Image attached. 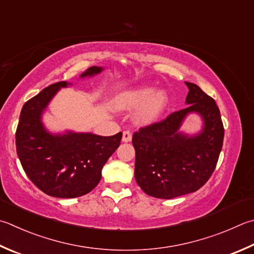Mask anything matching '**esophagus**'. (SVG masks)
<instances>
[{
    "mask_svg": "<svg viewBox=\"0 0 254 254\" xmlns=\"http://www.w3.org/2000/svg\"><path fill=\"white\" fill-rule=\"evenodd\" d=\"M131 138H132V135L129 130H125L123 132V141L124 142H129L131 140Z\"/></svg>",
    "mask_w": 254,
    "mask_h": 254,
    "instance_id": "1",
    "label": "esophagus"
}]
</instances>
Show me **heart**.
<instances>
[{
	"label": "heart",
	"mask_w": 254,
	"mask_h": 254,
	"mask_svg": "<svg viewBox=\"0 0 254 254\" xmlns=\"http://www.w3.org/2000/svg\"><path fill=\"white\" fill-rule=\"evenodd\" d=\"M167 102L168 97L165 92H156L152 86H141L119 94L115 99V106L119 111H132L140 106L136 114V121L141 125H149L159 118Z\"/></svg>",
	"instance_id": "1"
}]
</instances>
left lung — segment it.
Wrapping results in <instances>:
<instances>
[{
	"label": "left lung",
	"mask_w": 254,
	"mask_h": 254,
	"mask_svg": "<svg viewBox=\"0 0 254 254\" xmlns=\"http://www.w3.org/2000/svg\"><path fill=\"white\" fill-rule=\"evenodd\" d=\"M186 85L188 106L132 136L135 178L151 197L172 199L197 191L211 177L221 151L224 129L216 102L195 84ZM191 112L200 115L204 127L197 135L189 136L179 129Z\"/></svg>",
	"instance_id": "left-lung-1"
}]
</instances>
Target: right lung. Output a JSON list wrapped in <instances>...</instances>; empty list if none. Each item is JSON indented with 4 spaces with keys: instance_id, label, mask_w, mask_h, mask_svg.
Segmentation results:
<instances>
[{
    "instance_id": "add662e5",
    "label": "right lung",
    "mask_w": 254,
    "mask_h": 254,
    "mask_svg": "<svg viewBox=\"0 0 254 254\" xmlns=\"http://www.w3.org/2000/svg\"><path fill=\"white\" fill-rule=\"evenodd\" d=\"M103 67L92 66L80 78L99 74ZM71 85H50L24 104L15 142L25 174L38 189L56 198H76L92 191L102 178V169L118 146L122 131L104 137L92 132L51 133L42 123V114L61 88Z\"/></svg>"
}]
</instances>
